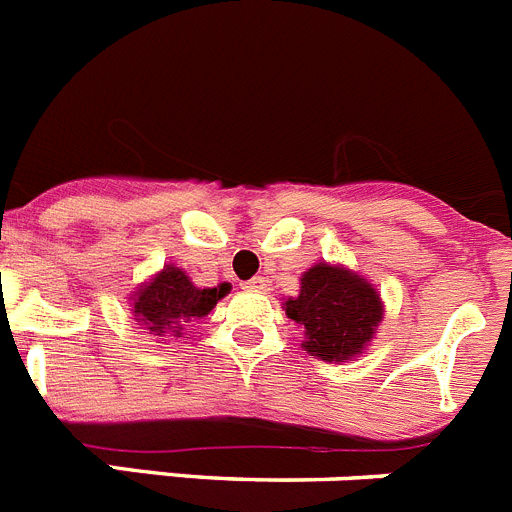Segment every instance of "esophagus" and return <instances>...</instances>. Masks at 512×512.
I'll list each match as a JSON object with an SVG mask.
<instances>
[{
  "instance_id": "1",
  "label": "esophagus",
  "mask_w": 512,
  "mask_h": 512,
  "mask_svg": "<svg viewBox=\"0 0 512 512\" xmlns=\"http://www.w3.org/2000/svg\"><path fill=\"white\" fill-rule=\"evenodd\" d=\"M266 287H269V279L266 277H253L243 284V289H248V292H264Z\"/></svg>"
}]
</instances>
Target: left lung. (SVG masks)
Instances as JSON below:
<instances>
[{"mask_svg": "<svg viewBox=\"0 0 512 512\" xmlns=\"http://www.w3.org/2000/svg\"><path fill=\"white\" fill-rule=\"evenodd\" d=\"M284 312L305 330L307 354L338 364L354 361L372 346L384 302L359 271L318 261L300 277V292L284 300Z\"/></svg>", "mask_w": 512, "mask_h": 512, "instance_id": "left-lung-1", "label": "left lung"}]
</instances>
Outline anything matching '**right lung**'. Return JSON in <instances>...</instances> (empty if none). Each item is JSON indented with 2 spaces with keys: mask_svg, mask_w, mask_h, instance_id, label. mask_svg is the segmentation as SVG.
Wrapping results in <instances>:
<instances>
[{
  "mask_svg": "<svg viewBox=\"0 0 512 512\" xmlns=\"http://www.w3.org/2000/svg\"><path fill=\"white\" fill-rule=\"evenodd\" d=\"M230 295V284L197 287L187 271L176 264H164L148 282H140L128 297L133 320L156 338H182L187 325H194L212 307Z\"/></svg>",
  "mask_w": 512,
  "mask_h": 512,
  "instance_id": "1",
  "label": "right lung"
}]
</instances>
